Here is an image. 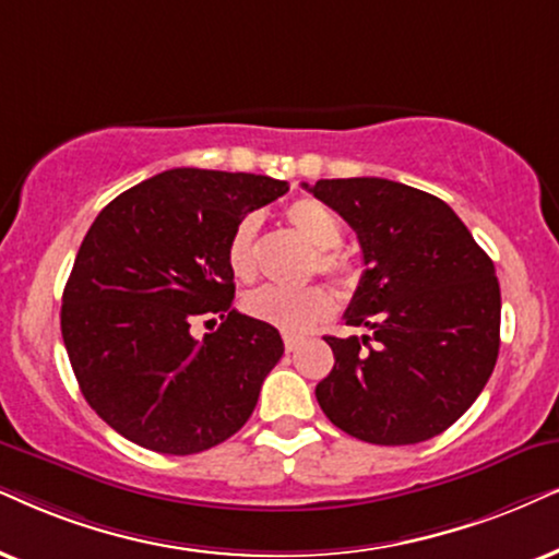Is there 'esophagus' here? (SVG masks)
Here are the masks:
<instances>
[{"label": "esophagus", "instance_id": "1", "mask_svg": "<svg viewBox=\"0 0 559 559\" xmlns=\"http://www.w3.org/2000/svg\"><path fill=\"white\" fill-rule=\"evenodd\" d=\"M299 343H301V337H299V335H292V332H286V335H284V345H286V350H288V353L299 348Z\"/></svg>", "mask_w": 559, "mask_h": 559}]
</instances>
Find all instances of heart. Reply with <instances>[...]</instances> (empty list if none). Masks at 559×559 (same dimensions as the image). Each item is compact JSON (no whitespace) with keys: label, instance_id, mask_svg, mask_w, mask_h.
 I'll return each mask as SVG.
<instances>
[{"label":"heart","instance_id":"obj_1","mask_svg":"<svg viewBox=\"0 0 559 559\" xmlns=\"http://www.w3.org/2000/svg\"><path fill=\"white\" fill-rule=\"evenodd\" d=\"M288 224L314 247V265L324 275L335 278H348L350 263L337 247L343 242V222L335 211L324 206L317 198H299L286 209ZM258 229L260 218L247 214L239 218L237 227L231 229L227 242V265L237 281H252L258 275ZM247 314L255 320L271 324L284 332H304L314 328L317 322L328 320L335 309L332 294L320 284L284 288V286H263L245 299Z\"/></svg>","mask_w":559,"mask_h":559}]
</instances>
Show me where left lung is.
<instances>
[{
	"instance_id": "8db88e82",
	"label": "left lung",
	"mask_w": 559,
	"mask_h": 559,
	"mask_svg": "<svg viewBox=\"0 0 559 559\" xmlns=\"http://www.w3.org/2000/svg\"><path fill=\"white\" fill-rule=\"evenodd\" d=\"M314 198L356 231L366 271L317 402L353 438L405 447L443 433L485 390L500 348L496 265L426 190L381 178L317 180Z\"/></svg>"
}]
</instances>
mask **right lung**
<instances>
[{"label": "right lung", "mask_w": 559, "mask_h": 559, "mask_svg": "<svg viewBox=\"0 0 559 559\" xmlns=\"http://www.w3.org/2000/svg\"><path fill=\"white\" fill-rule=\"evenodd\" d=\"M288 190L250 173L178 167L97 214L63 288L61 335L90 407L123 438L188 456L227 441L284 356L278 330L231 309L227 242ZM218 316L201 342L189 324Z\"/></svg>", "instance_id": "add662e5"}]
</instances>
